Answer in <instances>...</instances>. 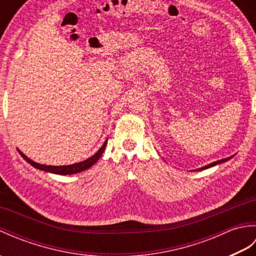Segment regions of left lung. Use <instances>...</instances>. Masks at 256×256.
Listing matches in <instances>:
<instances>
[{
	"label": "left lung",
	"mask_w": 256,
	"mask_h": 256,
	"mask_svg": "<svg viewBox=\"0 0 256 256\" xmlns=\"http://www.w3.org/2000/svg\"><path fill=\"white\" fill-rule=\"evenodd\" d=\"M232 157H234V155L228 157V158H224V160H216V162H211V164H208V165H206V166H204V167L198 168V170H208V168H210V167H214V166H216V165H219V164H222V162H228V160H230L232 158Z\"/></svg>",
	"instance_id": "1"
}]
</instances>
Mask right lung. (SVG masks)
I'll return each mask as SVG.
<instances>
[{
	"label": "right lung",
	"mask_w": 256,
	"mask_h": 256,
	"mask_svg": "<svg viewBox=\"0 0 256 256\" xmlns=\"http://www.w3.org/2000/svg\"><path fill=\"white\" fill-rule=\"evenodd\" d=\"M106 142L108 140H106L103 145L100 148V150L96 152L94 155H92L89 158H86L82 162H76V164H72V165H64V166H50V165H42L40 164V162H36L34 160H32L30 158H28L23 152H20V150L18 153L20 154V156L23 157V158L30 164L32 167H35L36 170H40L42 172H52V174H56V175H72V174H77V172H81L86 170H89L91 166H94L96 162H98V160L102 156L103 152L106 150Z\"/></svg>",
	"instance_id": "1"
}]
</instances>
